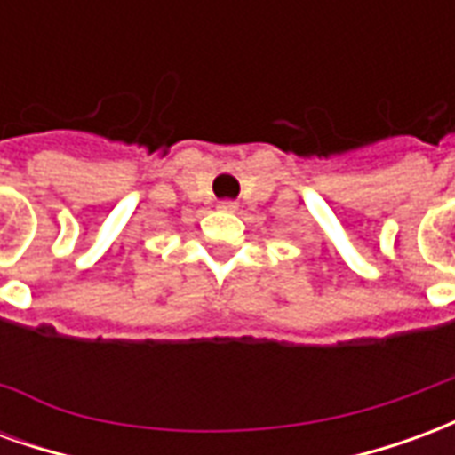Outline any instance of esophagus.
Wrapping results in <instances>:
<instances>
[{"label": "esophagus", "instance_id": "1", "mask_svg": "<svg viewBox=\"0 0 455 455\" xmlns=\"http://www.w3.org/2000/svg\"><path fill=\"white\" fill-rule=\"evenodd\" d=\"M236 202H234V199H221V202H219V209H221V212H236Z\"/></svg>", "mask_w": 455, "mask_h": 455}]
</instances>
